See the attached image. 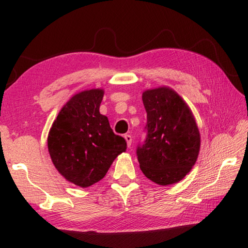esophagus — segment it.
<instances>
[{
	"instance_id": "obj_1",
	"label": "esophagus",
	"mask_w": 248,
	"mask_h": 248,
	"mask_svg": "<svg viewBox=\"0 0 248 248\" xmlns=\"http://www.w3.org/2000/svg\"><path fill=\"white\" fill-rule=\"evenodd\" d=\"M124 139H125V141H127V144L130 148V146H131V143H132V137L130 136V134H124Z\"/></svg>"
}]
</instances>
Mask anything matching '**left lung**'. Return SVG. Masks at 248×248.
<instances>
[{
    "label": "left lung",
    "mask_w": 248,
    "mask_h": 248,
    "mask_svg": "<svg viewBox=\"0 0 248 248\" xmlns=\"http://www.w3.org/2000/svg\"><path fill=\"white\" fill-rule=\"evenodd\" d=\"M145 138L137 146L142 173L162 186L189 173L200 150V134L183 98L167 87L145 91Z\"/></svg>",
    "instance_id": "left-lung-1"
}]
</instances>
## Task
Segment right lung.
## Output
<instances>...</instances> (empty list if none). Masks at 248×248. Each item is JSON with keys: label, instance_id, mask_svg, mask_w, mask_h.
I'll return each instance as SVG.
<instances>
[{"label": "right lung", "instance_id": "right-lung-1", "mask_svg": "<svg viewBox=\"0 0 248 248\" xmlns=\"http://www.w3.org/2000/svg\"><path fill=\"white\" fill-rule=\"evenodd\" d=\"M103 90L84 91L66 103L48 136V150L56 169L79 187L99 182L114 159L127 149L114 133L106 116L100 115Z\"/></svg>", "mask_w": 248, "mask_h": 248}]
</instances>
